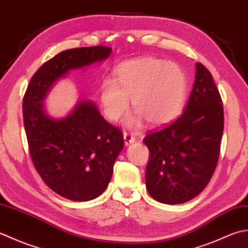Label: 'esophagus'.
I'll return each instance as SVG.
<instances>
[{"instance_id": "esophagus-1", "label": "esophagus", "mask_w": 248, "mask_h": 248, "mask_svg": "<svg viewBox=\"0 0 248 248\" xmlns=\"http://www.w3.org/2000/svg\"><path fill=\"white\" fill-rule=\"evenodd\" d=\"M123 137H124V140H125V145H129L131 143H134L136 141V138L134 137V136L129 134V133H126V131H124Z\"/></svg>"}]
</instances>
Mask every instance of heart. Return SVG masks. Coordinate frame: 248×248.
Here are the masks:
<instances>
[{
  "mask_svg": "<svg viewBox=\"0 0 248 248\" xmlns=\"http://www.w3.org/2000/svg\"><path fill=\"white\" fill-rule=\"evenodd\" d=\"M187 78L180 65L156 58L133 59L119 65L114 80L99 87L100 107L106 118L118 121L127 110L129 97L136 109L125 119L128 127H138L143 119L152 126L174 120L184 107Z\"/></svg>",
  "mask_w": 248,
  "mask_h": 248,
  "instance_id": "b5f03b06",
  "label": "heart"
}]
</instances>
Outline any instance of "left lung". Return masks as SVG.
I'll use <instances>...</instances> for the list:
<instances>
[{
    "mask_svg": "<svg viewBox=\"0 0 248 248\" xmlns=\"http://www.w3.org/2000/svg\"><path fill=\"white\" fill-rule=\"evenodd\" d=\"M224 108L211 73L196 64L187 105L174 122L145 136L150 158L145 184L156 201L184 203L208 185L219 157Z\"/></svg>",
    "mask_w": 248,
    "mask_h": 248,
    "instance_id": "obj_1",
    "label": "left lung"
}]
</instances>
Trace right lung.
<instances>
[{
    "label": "right lung",
    "instance_id": "obj_1",
    "mask_svg": "<svg viewBox=\"0 0 248 248\" xmlns=\"http://www.w3.org/2000/svg\"><path fill=\"white\" fill-rule=\"evenodd\" d=\"M111 50L95 46L60 52L34 74L23 97V123L34 167L50 188L69 200L89 201L104 193L124 146L123 135L89 99H79L61 119L48 115L44 100L70 70L104 62Z\"/></svg>",
    "mask_w": 248,
    "mask_h": 248
}]
</instances>
